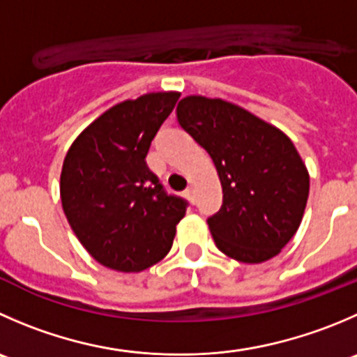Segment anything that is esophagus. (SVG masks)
Instances as JSON below:
<instances>
[{"instance_id":"esophagus-1","label":"esophagus","mask_w":357,"mask_h":357,"mask_svg":"<svg viewBox=\"0 0 357 357\" xmlns=\"http://www.w3.org/2000/svg\"><path fill=\"white\" fill-rule=\"evenodd\" d=\"M185 195L186 197H188V200H190V202H195V192H193V188H192V186H190V188H186L185 190Z\"/></svg>"}]
</instances>
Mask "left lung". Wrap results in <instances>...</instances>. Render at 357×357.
I'll return each instance as SVG.
<instances>
[{"instance_id": "left-lung-1", "label": "left lung", "mask_w": 357, "mask_h": 357, "mask_svg": "<svg viewBox=\"0 0 357 357\" xmlns=\"http://www.w3.org/2000/svg\"><path fill=\"white\" fill-rule=\"evenodd\" d=\"M176 113L220 176L223 204L207 218L218 249L242 263L274 258L298 230L309 197V172L295 144L221 99L190 96Z\"/></svg>"}]
</instances>
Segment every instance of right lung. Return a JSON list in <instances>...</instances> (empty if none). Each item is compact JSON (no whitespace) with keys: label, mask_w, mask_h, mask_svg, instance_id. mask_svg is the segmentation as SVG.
I'll use <instances>...</instances> for the list:
<instances>
[{"label":"right lung","mask_w":357,"mask_h":357,"mask_svg":"<svg viewBox=\"0 0 357 357\" xmlns=\"http://www.w3.org/2000/svg\"><path fill=\"white\" fill-rule=\"evenodd\" d=\"M178 92L144 94L102 113L75 139L61 172L66 218L101 265L141 272L172 248L188 202L171 195L146 164Z\"/></svg>","instance_id":"obj_1"}]
</instances>
